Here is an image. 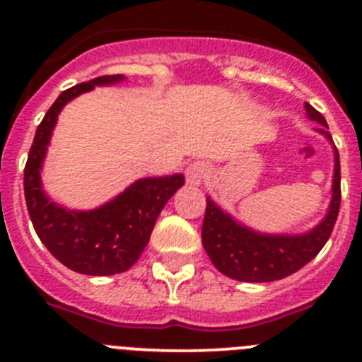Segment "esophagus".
Instances as JSON below:
<instances>
[{
	"label": "esophagus",
	"mask_w": 362,
	"mask_h": 362,
	"mask_svg": "<svg viewBox=\"0 0 362 362\" xmlns=\"http://www.w3.org/2000/svg\"><path fill=\"white\" fill-rule=\"evenodd\" d=\"M208 175V164L204 160H194L185 170V178L189 185H202L204 177Z\"/></svg>",
	"instance_id": "34e87169"
}]
</instances>
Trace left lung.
<instances>
[{"instance_id": "left-lung-1", "label": "left lung", "mask_w": 362, "mask_h": 362, "mask_svg": "<svg viewBox=\"0 0 362 362\" xmlns=\"http://www.w3.org/2000/svg\"><path fill=\"white\" fill-rule=\"evenodd\" d=\"M305 110L308 119L322 126L317 131L333 141L327 133V122L322 113L308 103H305ZM339 202V156L334 148L333 198L324 221L312 231L305 235H262L236 222L231 215L222 211L210 198H206L202 229L203 247L215 268L233 280L273 282L286 279L312 261L326 245L337 224Z\"/></svg>"}]
</instances>
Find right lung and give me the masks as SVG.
<instances>
[{"label":"right lung","instance_id":"right-lung-1","mask_svg":"<svg viewBox=\"0 0 362 362\" xmlns=\"http://www.w3.org/2000/svg\"><path fill=\"white\" fill-rule=\"evenodd\" d=\"M122 75H103L63 90L36 129L24 168V196L35 231L50 254L76 273L115 275L141 255L160 210L184 185V175L140 178L117 198L89 211L68 210L50 202L42 189L43 159L57 115L64 105L94 86H110Z\"/></svg>","mask_w":362,"mask_h":362}]
</instances>
